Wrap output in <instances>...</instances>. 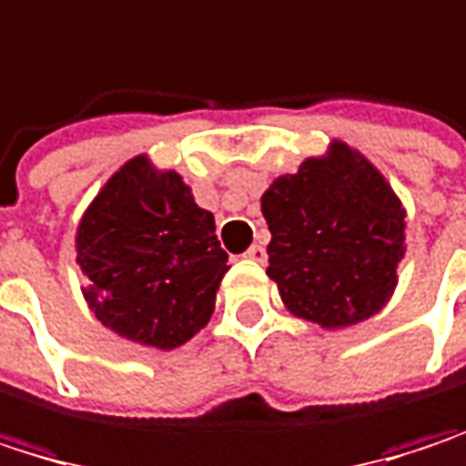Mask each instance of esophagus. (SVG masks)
Returning <instances> with one entry per match:
<instances>
[{"instance_id":"obj_1","label":"esophagus","mask_w":466,"mask_h":466,"mask_svg":"<svg viewBox=\"0 0 466 466\" xmlns=\"http://www.w3.org/2000/svg\"><path fill=\"white\" fill-rule=\"evenodd\" d=\"M244 258H249V260H255V262H265L268 260V252H265V247L262 244H252L249 249H247V255Z\"/></svg>"}]
</instances>
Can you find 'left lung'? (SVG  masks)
Masks as SVG:
<instances>
[{
  "label": "left lung",
  "mask_w": 466,
  "mask_h": 466,
  "mask_svg": "<svg viewBox=\"0 0 466 466\" xmlns=\"http://www.w3.org/2000/svg\"><path fill=\"white\" fill-rule=\"evenodd\" d=\"M268 276L284 306L327 329L370 319L397 287L405 208L379 168L332 142L262 193Z\"/></svg>",
  "instance_id": "8db88e82"
}]
</instances>
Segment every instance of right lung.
Segmentation results:
<instances>
[{
  "label": "right lung",
  "mask_w": 466,
  "mask_h": 466,
  "mask_svg": "<svg viewBox=\"0 0 466 466\" xmlns=\"http://www.w3.org/2000/svg\"><path fill=\"white\" fill-rule=\"evenodd\" d=\"M77 262L96 319L163 351L206 327L230 268L211 211L196 204L177 171H157L147 155L120 166L87 206Z\"/></svg>",
  "instance_id": "1"
}]
</instances>
